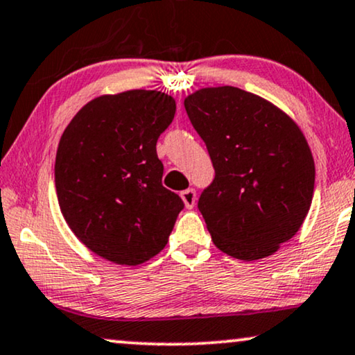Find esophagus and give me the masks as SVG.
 <instances>
[{"label":"esophagus","instance_id":"obj_1","mask_svg":"<svg viewBox=\"0 0 355 355\" xmlns=\"http://www.w3.org/2000/svg\"><path fill=\"white\" fill-rule=\"evenodd\" d=\"M180 196H182L187 209H193L194 207V204H196V191H194L193 188L184 189V191H182V194H180Z\"/></svg>","mask_w":355,"mask_h":355}]
</instances>
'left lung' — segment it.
Here are the masks:
<instances>
[{
    "label": "left lung",
    "instance_id": "1",
    "mask_svg": "<svg viewBox=\"0 0 355 355\" xmlns=\"http://www.w3.org/2000/svg\"><path fill=\"white\" fill-rule=\"evenodd\" d=\"M184 109L216 171L198 201L214 244L241 261L272 256L311 209L315 166L301 128L236 87L198 89Z\"/></svg>",
    "mask_w": 355,
    "mask_h": 355
}]
</instances>
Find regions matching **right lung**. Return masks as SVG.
<instances>
[{"label":"right lung","instance_id":"1","mask_svg":"<svg viewBox=\"0 0 355 355\" xmlns=\"http://www.w3.org/2000/svg\"><path fill=\"white\" fill-rule=\"evenodd\" d=\"M175 116V99L154 89L99 96L80 109L58 146L59 207L76 236L98 256L138 266L166 248L182 198L162 187L156 143Z\"/></svg>","mask_w":355,"mask_h":355}]
</instances>
